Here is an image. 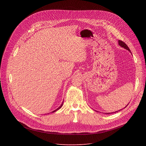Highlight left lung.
Returning a JSON list of instances; mask_svg holds the SVG:
<instances>
[{"label":"left lung","instance_id":"obj_1","mask_svg":"<svg viewBox=\"0 0 146 146\" xmlns=\"http://www.w3.org/2000/svg\"><path fill=\"white\" fill-rule=\"evenodd\" d=\"M118 44L121 46V47H123V48H124L125 49H126V50H128L129 52H131V50H129V47H128V46L123 41H121V40H118ZM126 106V107H127ZM115 112H117V111H115ZM115 113V112H114ZM106 114H110V113H106Z\"/></svg>","mask_w":146,"mask_h":146}]
</instances>
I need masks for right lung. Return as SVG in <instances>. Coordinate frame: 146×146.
I'll return each instance as SVG.
<instances>
[{"instance_id": "add662e5", "label": "right lung", "mask_w": 146, "mask_h": 146, "mask_svg": "<svg viewBox=\"0 0 146 146\" xmlns=\"http://www.w3.org/2000/svg\"><path fill=\"white\" fill-rule=\"evenodd\" d=\"M63 103H64V102H62V104H61V105H60V106H59V108H58V109H56V110H54V111H52V113H54V112H55V111H57V110H59V109H60V108H62V105H63Z\"/></svg>"}]
</instances>
